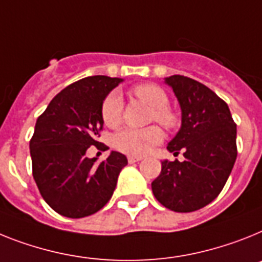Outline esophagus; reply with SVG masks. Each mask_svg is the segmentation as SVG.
Returning a JSON list of instances; mask_svg holds the SVG:
<instances>
[{
    "mask_svg": "<svg viewBox=\"0 0 262 262\" xmlns=\"http://www.w3.org/2000/svg\"><path fill=\"white\" fill-rule=\"evenodd\" d=\"M142 157H138V156H129L127 157V161H129V164H135V162H138L141 161Z\"/></svg>",
    "mask_w": 262,
    "mask_h": 262,
    "instance_id": "esophagus-1",
    "label": "esophagus"
}]
</instances>
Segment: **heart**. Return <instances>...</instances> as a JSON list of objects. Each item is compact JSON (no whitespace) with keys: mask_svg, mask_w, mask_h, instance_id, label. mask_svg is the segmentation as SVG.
Returning <instances> with one entry per match:
<instances>
[{"mask_svg":"<svg viewBox=\"0 0 262 262\" xmlns=\"http://www.w3.org/2000/svg\"><path fill=\"white\" fill-rule=\"evenodd\" d=\"M136 98L151 107L150 121L172 130L179 126L180 118L169 105V97L162 88L155 83H140L132 89ZM122 100L117 92H111L102 101L101 117L109 127H117L122 121ZM162 140V132L158 126H149L145 129L126 127L114 136V146L122 153L130 156H144L158 145Z\"/></svg>","mask_w":262,"mask_h":262,"instance_id":"1","label":"heart"}]
</instances>
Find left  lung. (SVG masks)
Returning a JSON list of instances; mask_svg holds the SVG:
<instances>
[{
	"label": "left lung",
	"mask_w": 262,
	"mask_h": 262,
	"mask_svg": "<svg viewBox=\"0 0 262 262\" xmlns=\"http://www.w3.org/2000/svg\"><path fill=\"white\" fill-rule=\"evenodd\" d=\"M182 112L181 129L168 150L185 161H162L151 190L165 208L199 210L221 193L237 158L236 122L223 98L199 81L174 74L165 78Z\"/></svg>",
	"instance_id": "8db88e82"
}]
</instances>
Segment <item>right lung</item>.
<instances>
[{"mask_svg": "<svg viewBox=\"0 0 262 262\" xmlns=\"http://www.w3.org/2000/svg\"><path fill=\"white\" fill-rule=\"evenodd\" d=\"M121 78L92 76L73 82L37 118L30 140L33 177L46 204L61 216L82 219L102 209L127 160L112 151L100 165L88 149H101V105ZM106 149V145H102Z\"/></svg>", "mask_w": 262, "mask_h": 262, "instance_id": "add662e5", "label": "right lung"}]
</instances>
